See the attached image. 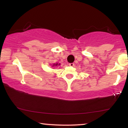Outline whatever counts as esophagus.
<instances>
[{
	"label": "esophagus",
	"mask_w": 128,
	"mask_h": 128,
	"mask_svg": "<svg viewBox=\"0 0 128 128\" xmlns=\"http://www.w3.org/2000/svg\"><path fill=\"white\" fill-rule=\"evenodd\" d=\"M69 65L70 66H74V63H71V64H69Z\"/></svg>",
	"instance_id": "1"
}]
</instances>
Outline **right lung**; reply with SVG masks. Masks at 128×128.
Returning a JSON list of instances; mask_svg holds the SVG:
<instances>
[{
	"label": "right lung",
	"instance_id": "add662e5",
	"mask_svg": "<svg viewBox=\"0 0 128 128\" xmlns=\"http://www.w3.org/2000/svg\"><path fill=\"white\" fill-rule=\"evenodd\" d=\"M60 64H58V63H56V64H51V65H52V67H54V66H59V65H60Z\"/></svg>",
	"mask_w": 128,
	"mask_h": 128
}]
</instances>
